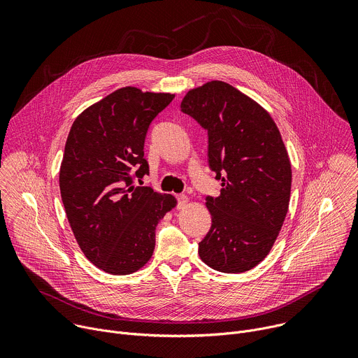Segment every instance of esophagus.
<instances>
[{"label": "esophagus", "mask_w": 358, "mask_h": 358, "mask_svg": "<svg viewBox=\"0 0 358 358\" xmlns=\"http://www.w3.org/2000/svg\"><path fill=\"white\" fill-rule=\"evenodd\" d=\"M177 199H178V208H185L187 203H188V196L181 194V195H177Z\"/></svg>", "instance_id": "obj_1"}]
</instances>
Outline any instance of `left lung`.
Returning a JSON list of instances; mask_svg holds the SVG:
<instances>
[{
    "instance_id": "8db88e82",
    "label": "left lung",
    "mask_w": 358,
    "mask_h": 358,
    "mask_svg": "<svg viewBox=\"0 0 358 358\" xmlns=\"http://www.w3.org/2000/svg\"><path fill=\"white\" fill-rule=\"evenodd\" d=\"M181 110L208 131L210 169L221 180L207 196L211 229L199 243L203 264L242 273L271 252L287 214L292 166L280 131L253 99L222 80L188 90Z\"/></svg>"
}]
</instances>
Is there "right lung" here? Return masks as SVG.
I'll use <instances>...</instances> for the list:
<instances>
[{
  "label": "right lung",
  "instance_id": "obj_1",
  "mask_svg": "<svg viewBox=\"0 0 358 358\" xmlns=\"http://www.w3.org/2000/svg\"><path fill=\"white\" fill-rule=\"evenodd\" d=\"M173 99L126 86L89 106L71 127L59 170L62 202L85 257L110 275H130L150 261L156 227L177 206L171 194L133 184L148 174V126Z\"/></svg>",
  "mask_w": 358,
  "mask_h": 358
}]
</instances>
